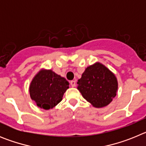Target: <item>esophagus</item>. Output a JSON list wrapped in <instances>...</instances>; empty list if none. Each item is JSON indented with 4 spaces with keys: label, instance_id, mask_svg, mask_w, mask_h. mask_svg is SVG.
Segmentation results:
<instances>
[{
    "label": "esophagus",
    "instance_id": "34e87169",
    "mask_svg": "<svg viewBox=\"0 0 146 146\" xmlns=\"http://www.w3.org/2000/svg\"><path fill=\"white\" fill-rule=\"evenodd\" d=\"M70 84L72 87H75L76 86V81L75 80H72L70 82Z\"/></svg>",
    "mask_w": 146,
    "mask_h": 146
}]
</instances>
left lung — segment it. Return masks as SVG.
Returning a JSON list of instances; mask_svg holds the SVG:
<instances>
[{"mask_svg": "<svg viewBox=\"0 0 146 146\" xmlns=\"http://www.w3.org/2000/svg\"><path fill=\"white\" fill-rule=\"evenodd\" d=\"M77 85L83 98L96 108L108 105L118 92L115 75L99 62L86 68Z\"/></svg>", "mask_w": 146, "mask_h": 146, "instance_id": "left-lung-1", "label": "left lung"}]
</instances>
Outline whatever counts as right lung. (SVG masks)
Returning a JSON list of instances; mask_svg holds the SVG:
<instances>
[{"label": "right lung", "mask_w": 146, "mask_h": 146, "mask_svg": "<svg viewBox=\"0 0 146 146\" xmlns=\"http://www.w3.org/2000/svg\"><path fill=\"white\" fill-rule=\"evenodd\" d=\"M69 86V82L64 77L51 69H42L34 76L30 84V96L38 108L52 109L61 102Z\"/></svg>", "instance_id": "add662e5"}]
</instances>
